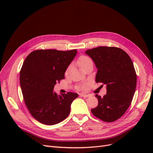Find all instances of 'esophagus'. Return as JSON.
I'll return each instance as SVG.
<instances>
[{
	"mask_svg": "<svg viewBox=\"0 0 153 153\" xmlns=\"http://www.w3.org/2000/svg\"><path fill=\"white\" fill-rule=\"evenodd\" d=\"M80 95H81V97H84V98H86V97H89V95H86V94H81Z\"/></svg>",
	"mask_w": 153,
	"mask_h": 153,
	"instance_id": "1",
	"label": "esophagus"
}]
</instances>
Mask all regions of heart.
<instances>
[{"mask_svg":"<svg viewBox=\"0 0 153 153\" xmlns=\"http://www.w3.org/2000/svg\"><path fill=\"white\" fill-rule=\"evenodd\" d=\"M91 62H92V60L89 58L87 57V56H81V57L79 58V60H78L79 65L80 67L82 68V69H83V68L84 67H85L88 64H89ZM69 69H70V66L68 68V69H66V71L65 72V74L66 75L68 74Z\"/></svg>","mask_w":153,"mask_h":153,"instance_id":"1","label":"heart"}]
</instances>
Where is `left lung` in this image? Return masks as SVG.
I'll list each match as a JSON object with an SVG mask.
<instances>
[{"instance_id": "left-lung-1", "label": "left lung", "mask_w": 153, "mask_h": 153, "mask_svg": "<svg viewBox=\"0 0 153 153\" xmlns=\"http://www.w3.org/2000/svg\"><path fill=\"white\" fill-rule=\"evenodd\" d=\"M97 69L96 82L107 85V94H97V107L91 109L92 114L107 122L121 117L130 107L136 86V74L128 54L117 47L99 46L86 50Z\"/></svg>"}]
</instances>
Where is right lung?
<instances>
[{
    "label": "right lung",
    "mask_w": 153,
    "mask_h": 153,
    "mask_svg": "<svg viewBox=\"0 0 153 153\" xmlns=\"http://www.w3.org/2000/svg\"><path fill=\"white\" fill-rule=\"evenodd\" d=\"M77 54V50H38L30 53L23 62L20 83L25 105L31 115L45 125L61 122L69 115L71 105L78 94L58 95L53 91L56 82Z\"/></svg>",
    "instance_id": "obj_1"
}]
</instances>
